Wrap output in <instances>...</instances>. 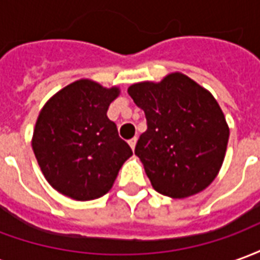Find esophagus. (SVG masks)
<instances>
[{"instance_id": "34e87169", "label": "esophagus", "mask_w": 260, "mask_h": 260, "mask_svg": "<svg viewBox=\"0 0 260 260\" xmlns=\"http://www.w3.org/2000/svg\"><path fill=\"white\" fill-rule=\"evenodd\" d=\"M136 142H138V138H132V139H129V141H128V143H129V146L132 147V150H134V149H135V146H136Z\"/></svg>"}]
</instances>
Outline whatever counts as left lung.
<instances>
[{
  "instance_id": "left-lung-1",
  "label": "left lung",
  "mask_w": 260,
  "mask_h": 260,
  "mask_svg": "<svg viewBox=\"0 0 260 260\" xmlns=\"http://www.w3.org/2000/svg\"><path fill=\"white\" fill-rule=\"evenodd\" d=\"M129 96L145 111L146 132L135 154L152 186L170 198L203 191L221 169L230 129L216 99L186 75L129 86Z\"/></svg>"
}]
</instances>
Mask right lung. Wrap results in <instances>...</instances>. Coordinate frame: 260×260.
Listing matches in <instances>:
<instances>
[{"label":"right lung","mask_w":260,"mask_h":260,"mask_svg":"<svg viewBox=\"0 0 260 260\" xmlns=\"http://www.w3.org/2000/svg\"><path fill=\"white\" fill-rule=\"evenodd\" d=\"M118 87L76 80L55 93L42 108L31 146L48 184L75 201L106 195L125 160L129 145L110 121V103Z\"/></svg>","instance_id":"right-lung-1"}]
</instances>
